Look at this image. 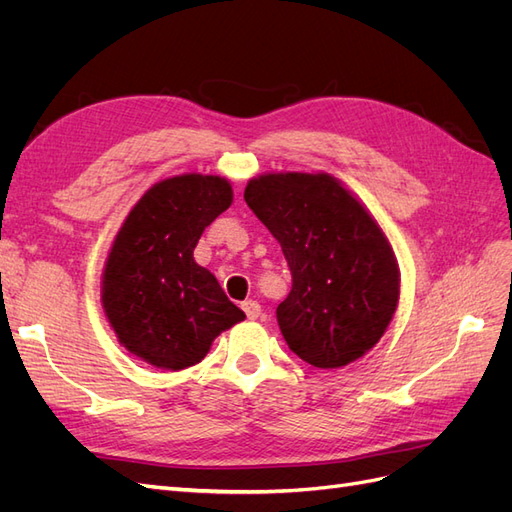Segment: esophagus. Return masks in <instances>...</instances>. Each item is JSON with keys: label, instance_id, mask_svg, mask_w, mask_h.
<instances>
[{"label": "esophagus", "instance_id": "obj_1", "mask_svg": "<svg viewBox=\"0 0 512 512\" xmlns=\"http://www.w3.org/2000/svg\"><path fill=\"white\" fill-rule=\"evenodd\" d=\"M241 307H243V312H245V316L250 318V320H256L258 316H260V303L258 301H243L241 303Z\"/></svg>", "mask_w": 512, "mask_h": 512}]
</instances>
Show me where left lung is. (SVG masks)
I'll return each instance as SVG.
<instances>
[{"instance_id":"obj_1","label":"left lung","mask_w":512,"mask_h":512,"mask_svg":"<svg viewBox=\"0 0 512 512\" xmlns=\"http://www.w3.org/2000/svg\"><path fill=\"white\" fill-rule=\"evenodd\" d=\"M245 203L282 245L292 275L277 322L288 348L320 369L344 367L378 344L399 301L389 239L327 173L252 179Z\"/></svg>"}]
</instances>
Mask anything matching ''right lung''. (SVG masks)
I'll list each match as a JSON object with an SVG mask.
<instances>
[{
	"label": "right lung",
	"instance_id": "obj_1",
	"mask_svg": "<svg viewBox=\"0 0 512 512\" xmlns=\"http://www.w3.org/2000/svg\"><path fill=\"white\" fill-rule=\"evenodd\" d=\"M230 203L226 179L179 175L147 190L117 232L102 305L119 342L153 367L200 363L213 339L245 318L194 260L203 230Z\"/></svg>",
	"mask_w": 512,
	"mask_h": 512
}]
</instances>
